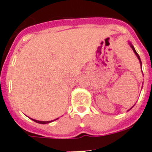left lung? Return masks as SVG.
I'll return each mask as SVG.
<instances>
[{"instance_id":"1","label":"left lung","mask_w":152,"mask_h":152,"mask_svg":"<svg viewBox=\"0 0 152 152\" xmlns=\"http://www.w3.org/2000/svg\"><path fill=\"white\" fill-rule=\"evenodd\" d=\"M129 45H130V46H131V48L132 49V50H133V52H135V54L136 55V56H137V58H138V59L139 60V62H140V64H141V66H142V61H141V59H140V57H139V54H138V53H137L136 52V51H135V48H134V46L132 45L131 43H129ZM131 108V109H132ZM131 109H129V110H131Z\"/></svg>"}]
</instances>
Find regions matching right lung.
<instances>
[{"mask_svg":"<svg viewBox=\"0 0 152 152\" xmlns=\"http://www.w3.org/2000/svg\"><path fill=\"white\" fill-rule=\"evenodd\" d=\"M32 119V120H33L34 122H36V123H40V124H47V123H51V122L54 121V120H52V121H39V120H36V119ZM55 120H56V119H55Z\"/></svg>","mask_w":152,"mask_h":152,"instance_id":"1","label":"right lung"}]
</instances>
